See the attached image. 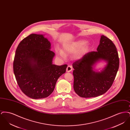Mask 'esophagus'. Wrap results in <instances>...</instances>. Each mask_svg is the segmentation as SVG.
<instances>
[{
    "label": "esophagus",
    "instance_id": "1",
    "mask_svg": "<svg viewBox=\"0 0 130 130\" xmlns=\"http://www.w3.org/2000/svg\"><path fill=\"white\" fill-rule=\"evenodd\" d=\"M72 70H73V68H72V66H68L67 68V69H66V71H67V72H70L72 71Z\"/></svg>",
    "mask_w": 130,
    "mask_h": 130
}]
</instances>
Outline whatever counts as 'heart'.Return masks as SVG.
I'll return each mask as SVG.
<instances>
[{
	"label": "heart",
	"mask_w": 130,
	"mask_h": 130,
	"mask_svg": "<svg viewBox=\"0 0 130 130\" xmlns=\"http://www.w3.org/2000/svg\"><path fill=\"white\" fill-rule=\"evenodd\" d=\"M86 43V40L80 39L71 43L65 44L63 47L64 52L58 48H56V53L62 59L66 58V55L74 54L73 56L74 59L79 60L83 57L86 53L87 46Z\"/></svg>",
	"instance_id": "obj_1"
}]
</instances>
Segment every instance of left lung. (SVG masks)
Instances as JSON below:
<instances>
[{"instance_id": "1", "label": "left lung", "mask_w": 130, "mask_h": 130, "mask_svg": "<svg viewBox=\"0 0 130 130\" xmlns=\"http://www.w3.org/2000/svg\"><path fill=\"white\" fill-rule=\"evenodd\" d=\"M101 61L106 64L99 71L94 67ZM119 65L115 45L108 37L101 35L96 52L87 53L73 64L75 92L84 98L96 97L105 93L113 83Z\"/></svg>"}]
</instances>
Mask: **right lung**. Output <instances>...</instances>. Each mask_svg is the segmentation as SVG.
I'll return each mask as SVG.
<instances>
[{
  "label": "right lung",
  "mask_w": 130,
  "mask_h": 130,
  "mask_svg": "<svg viewBox=\"0 0 130 130\" xmlns=\"http://www.w3.org/2000/svg\"><path fill=\"white\" fill-rule=\"evenodd\" d=\"M43 35L32 34L24 38L16 50L13 72L23 93L32 99L46 98L53 92L58 78L67 65L53 64L55 54Z\"/></svg>",
  "instance_id": "add662e5"
}]
</instances>
